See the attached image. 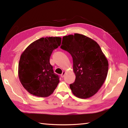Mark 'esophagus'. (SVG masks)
<instances>
[{"label": "esophagus", "instance_id": "34e87169", "mask_svg": "<svg viewBox=\"0 0 128 128\" xmlns=\"http://www.w3.org/2000/svg\"><path fill=\"white\" fill-rule=\"evenodd\" d=\"M65 73H66V72H65L64 71H63V72H62V73L61 75V77H64V75H65Z\"/></svg>", "mask_w": 128, "mask_h": 128}]
</instances>
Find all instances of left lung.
I'll use <instances>...</instances> for the list:
<instances>
[{"mask_svg": "<svg viewBox=\"0 0 128 128\" xmlns=\"http://www.w3.org/2000/svg\"><path fill=\"white\" fill-rule=\"evenodd\" d=\"M61 49L73 58L75 82L70 84L73 94L86 99L94 95L107 76L108 64L100 46L85 35L74 34L64 36Z\"/></svg>", "mask_w": 128, "mask_h": 128, "instance_id": "8db88e82", "label": "left lung"}]
</instances>
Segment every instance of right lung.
I'll return each mask as SVG.
<instances>
[{
	"label": "right lung",
	"instance_id": "add662e5",
	"mask_svg": "<svg viewBox=\"0 0 128 128\" xmlns=\"http://www.w3.org/2000/svg\"><path fill=\"white\" fill-rule=\"evenodd\" d=\"M59 37H42L28 46L18 64V76L22 85L30 94L40 97L48 96L56 88L58 75L50 64L52 51L60 46Z\"/></svg>",
	"mask_w": 128,
	"mask_h": 128
}]
</instances>
